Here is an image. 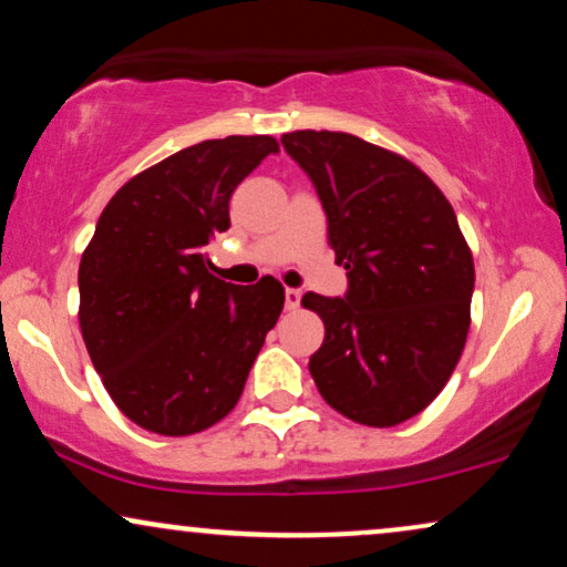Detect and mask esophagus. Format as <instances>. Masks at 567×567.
Segmentation results:
<instances>
[{
  "label": "esophagus",
  "instance_id": "34e87169",
  "mask_svg": "<svg viewBox=\"0 0 567 567\" xmlns=\"http://www.w3.org/2000/svg\"><path fill=\"white\" fill-rule=\"evenodd\" d=\"M285 309L288 311L301 309V290H296V288L285 290Z\"/></svg>",
  "mask_w": 567,
  "mask_h": 567
}]
</instances>
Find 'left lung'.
I'll list each match as a JSON object with an SVG mask.
<instances>
[{
    "instance_id": "obj_1",
    "label": "left lung",
    "mask_w": 567,
    "mask_h": 567,
    "mask_svg": "<svg viewBox=\"0 0 567 567\" xmlns=\"http://www.w3.org/2000/svg\"><path fill=\"white\" fill-rule=\"evenodd\" d=\"M327 216L343 298L306 292L324 322L309 359L322 399L353 422L399 425L443 391L465 349L475 269L454 208L414 163L343 132L282 134Z\"/></svg>"
}]
</instances>
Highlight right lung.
<instances>
[{
    "label": "right lung",
    "instance_id": "add662e5",
    "mask_svg": "<svg viewBox=\"0 0 567 567\" xmlns=\"http://www.w3.org/2000/svg\"><path fill=\"white\" fill-rule=\"evenodd\" d=\"M279 153L275 136L184 147L136 174L102 210L79 266V322L115 406L161 435H193L240 399L285 290L208 271L206 245L229 229V197Z\"/></svg>",
    "mask_w": 567,
    "mask_h": 567
}]
</instances>
